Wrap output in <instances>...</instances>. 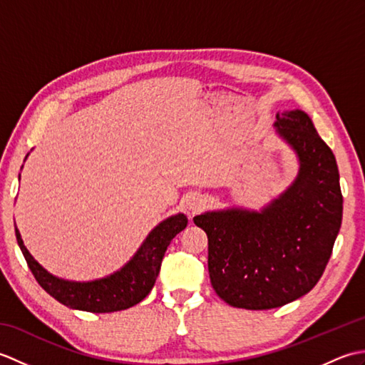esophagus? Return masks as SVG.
I'll use <instances>...</instances> for the list:
<instances>
[{"label": "esophagus", "instance_id": "esophagus-1", "mask_svg": "<svg viewBox=\"0 0 365 365\" xmlns=\"http://www.w3.org/2000/svg\"><path fill=\"white\" fill-rule=\"evenodd\" d=\"M183 202L188 210L197 212L200 208L205 207V197L202 195H199V192H190V195L185 197Z\"/></svg>", "mask_w": 365, "mask_h": 365}]
</instances>
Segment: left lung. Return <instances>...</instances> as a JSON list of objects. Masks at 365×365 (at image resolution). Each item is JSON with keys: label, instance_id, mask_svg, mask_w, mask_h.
<instances>
[{"label": "left lung", "instance_id": "left-lung-1", "mask_svg": "<svg viewBox=\"0 0 365 365\" xmlns=\"http://www.w3.org/2000/svg\"><path fill=\"white\" fill-rule=\"evenodd\" d=\"M277 135L297 153L294 182L262 212L229 208L195 218L208 237L216 294L250 311L281 307L320 281L342 224L336 157L299 110L276 114Z\"/></svg>", "mask_w": 365, "mask_h": 365}]
</instances>
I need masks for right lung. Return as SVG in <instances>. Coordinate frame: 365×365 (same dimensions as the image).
<instances>
[{"instance_id":"obj_1","label":"right lung","mask_w":365,"mask_h":365,"mask_svg":"<svg viewBox=\"0 0 365 365\" xmlns=\"http://www.w3.org/2000/svg\"><path fill=\"white\" fill-rule=\"evenodd\" d=\"M187 224L188 220L183 213L174 215L160 222L147 235L141 247L125 267L111 276L91 282L66 281L50 274L29 254L17 229L15 235L31 273L46 293L71 309L106 314L135 306L150 293L170 240L187 227Z\"/></svg>"}]
</instances>
